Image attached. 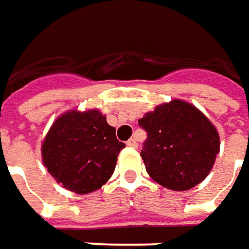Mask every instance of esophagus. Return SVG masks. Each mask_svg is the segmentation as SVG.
Masks as SVG:
<instances>
[{
	"label": "esophagus",
	"mask_w": 249,
	"mask_h": 249,
	"mask_svg": "<svg viewBox=\"0 0 249 249\" xmlns=\"http://www.w3.org/2000/svg\"><path fill=\"white\" fill-rule=\"evenodd\" d=\"M126 146L132 147V148H136V147H138V142H136V139H129V140L126 142Z\"/></svg>",
	"instance_id": "esophagus-1"
}]
</instances>
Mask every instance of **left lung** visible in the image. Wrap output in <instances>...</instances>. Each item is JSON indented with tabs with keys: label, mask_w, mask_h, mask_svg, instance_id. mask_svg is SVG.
Wrapping results in <instances>:
<instances>
[{
	"label": "left lung",
	"mask_w": 249,
	"mask_h": 249,
	"mask_svg": "<svg viewBox=\"0 0 249 249\" xmlns=\"http://www.w3.org/2000/svg\"><path fill=\"white\" fill-rule=\"evenodd\" d=\"M147 131L142 160L148 176L172 191H188L209 176L219 153L217 128L192 103L158 105L139 120Z\"/></svg>",
	"instance_id": "obj_1"
}]
</instances>
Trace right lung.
<instances>
[{
    "mask_svg": "<svg viewBox=\"0 0 249 249\" xmlns=\"http://www.w3.org/2000/svg\"><path fill=\"white\" fill-rule=\"evenodd\" d=\"M125 147L98 109L68 110L50 126L40 147L43 165L68 191L86 195L106 184Z\"/></svg>",
    "mask_w": 249,
    "mask_h": 249,
    "instance_id": "1",
    "label": "right lung"
}]
</instances>
